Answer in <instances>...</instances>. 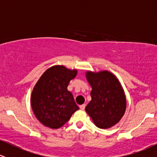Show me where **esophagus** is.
Listing matches in <instances>:
<instances>
[{"mask_svg":"<svg viewBox=\"0 0 157 157\" xmlns=\"http://www.w3.org/2000/svg\"><path fill=\"white\" fill-rule=\"evenodd\" d=\"M85 106H86V105H85V104H82V105H80V109H82V110H83V109H85Z\"/></svg>","mask_w":157,"mask_h":157,"instance_id":"obj_1","label":"esophagus"}]
</instances>
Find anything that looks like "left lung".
Returning <instances> with one entry per match:
<instances>
[{
    "label": "left lung",
    "mask_w": 157,
    "mask_h": 157,
    "mask_svg": "<svg viewBox=\"0 0 157 157\" xmlns=\"http://www.w3.org/2000/svg\"><path fill=\"white\" fill-rule=\"evenodd\" d=\"M86 77L92 86L91 100L86 113L97 127L107 129L121 121L127 107L125 94L119 80L108 71H87Z\"/></svg>",
    "instance_id": "8db88e82"
}]
</instances>
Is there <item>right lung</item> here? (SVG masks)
<instances>
[{
  "label": "right lung",
  "instance_id": "right-lung-1",
  "mask_svg": "<svg viewBox=\"0 0 157 157\" xmlns=\"http://www.w3.org/2000/svg\"><path fill=\"white\" fill-rule=\"evenodd\" d=\"M76 70L54 66L47 70L35 85L31 94V106L36 119L52 129L64 125L79 109L67 90L70 81L77 76Z\"/></svg>",
  "mask_w": 157,
  "mask_h": 157
}]
</instances>
